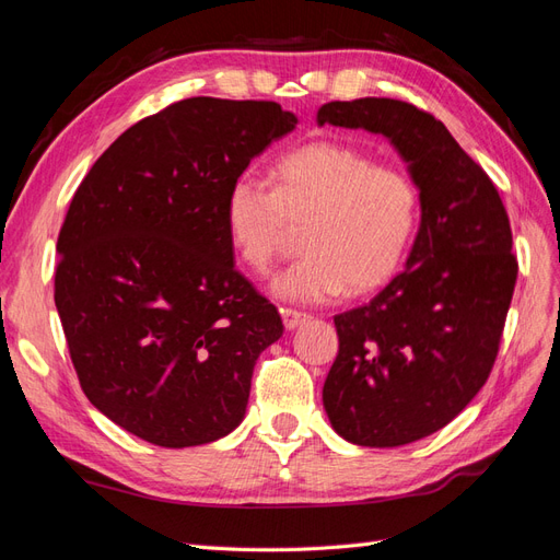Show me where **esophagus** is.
Listing matches in <instances>:
<instances>
[{
  "mask_svg": "<svg viewBox=\"0 0 560 560\" xmlns=\"http://www.w3.org/2000/svg\"><path fill=\"white\" fill-rule=\"evenodd\" d=\"M281 318H283V326H285V330H295V328H300L302 324H307L310 322V314H305V312H298V310H291V307H283L281 310Z\"/></svg>",
  "mask_w": 560,
  "mask_h": 560,
  "instance_id": "esophagus-1",
  "label": "esophagus"
}]
</instances>
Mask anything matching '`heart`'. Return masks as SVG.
<instances>
[{
    "instance_id": "b5f03b06",
    "label": "heart",
    "mask_w": 560,
    "mask_h": 560,
    "mask_svg": "<svg viewBox=\"0 0 560 560\" xmlns=\"http://www.w3.org/2000/svg\"><path fill=\"white\" fill-rule=\"evenodd\" d=\"M275 187L250 173L234 178L225 201L230 242L253 275L305 228V255L271 279L281 300L318 305L385 285L420 225V189L410 175L375 164L342 142H310L271 168Z\"/></svg>"
}]
</instances>
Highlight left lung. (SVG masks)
I'll return each instance as SVG.
<instances>
[{
	"instance_id": "obj_1",
	"label": "left lung",
	"mask_w": 560,
	"mask_h": 560,
	"mask_svg": "<svg viewBox=\"0 0 560 560\" xmlns=\"http://www.w3.org/2000/svg\"><path fill=\"white\" fill-rule=\"evenodd\" d=\"M316 121L389 138L420 189L406 269L369 305L335 316L340 351L324 385L342 439L396 448L443 429L486 385L518 275L509 215L488 173L420 107L332 101Z\"/></svg>"
}]
</instances>
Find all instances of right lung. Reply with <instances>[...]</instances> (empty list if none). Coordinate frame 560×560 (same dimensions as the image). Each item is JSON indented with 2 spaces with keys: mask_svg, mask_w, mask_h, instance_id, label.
I'll return each mask as SVG.
<instances>
[{
  "mask_svg": "<svg viewBox=\"0 0 560 560\" xmlns=\"http://www.w3.org/2000/svg\"><path fill=\"white\" fill-rule=\"evenodd\" d=\"M271 101H178L124 131L58 234L56 307L89 401L133 436L189 448L244 420L277 307L234 267L225 201L295 129Z\"/></svg>",
  "mask_w": 560,
  "mask_h": 560,
  "instance_id": "right-lung-1",
  "label": "right lung"
}]
</instances>
